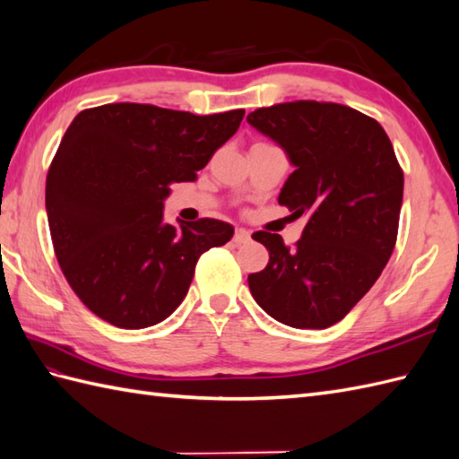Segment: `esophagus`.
<instances>
[{"label": "esophagus", "mask_w": 459, "mask_h": 459, "mask_svg": "<svg viewBox=\"0 0 459 459\" xmlns=\"http://www.w3.org/2000/svg\"><path fill=\"white\" fill-rule=\"evenodd\" d=\"M232 240H234V244H247L250 240V232L247 229H237Z\"/></svg>", "instance_id": "34e87169"}]
</instances>
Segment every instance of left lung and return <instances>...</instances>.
Returning a JSON list of instances; mask_svg holds the SVG:
<instances>
[{
	"label": "left lung",
	"mask_w": 459,
	"mask_h": 459,
	"mask_svg": "<svg viewBox=\"0 0 459 459\" xmlns=\"http://www.w3.org/2000/svg\"><path fill=\"white\" fill-rule=\"evenodd\" d=\"M247 121L295 168L280 205L308 217L295 248L280 234H252L270 262L248 275L250 293L287 326H333L371 290L395 248L403 205L395 151L376 119L338 103H280Z\"/></svg>",
	"instance_id": "8db88e82"
}]
</instances>
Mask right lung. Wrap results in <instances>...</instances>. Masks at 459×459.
<instances>
[{
  "label": "right lung",
  "instance_id": "1",
  "mask_svg": "<svg viewBox=\"0 0 459 459\" xmlns=\"http://www.w3.org/2000/svg\"><path fill=\"white\" fill-rule=\"evenodd\" d=\"M242 117L141 103L74 117L47 176V215L62 273L91 313L129 330L162 323L199 255L232 238L217 219L169 225L164 201L172 184L195 181Z\"/></svg>",
  "mask_w": 459,
  "mask_h": 459
}]
</instances>
